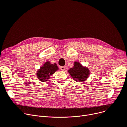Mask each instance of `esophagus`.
I'll list each match as a JSON object with an SVG mask.
<instances>
[{"mask_svg":"<svg viewBox=\"0 0 127 127\" xmlns=\"http://www.w3.org/2000/svg\"><path fill=\"white\" fill-rule=\"evenodd\" d=\"M60 68H61V70H62V71H65V66H61Z\"/></svg>","mask_w":127,"mask_h":127,"instance_id":"esophagus-1","label":"esophagus"}]
</instances>
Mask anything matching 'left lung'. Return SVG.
<instances>
[{
	"mask_svg": "<svg viewBox=\"0 0 127 127\" xmlns=\"http://www.w3.org/2000/svg\"><path fill=\"white\" fill-rule=\"evenodd\" d=\"M74 81L79 82H83L86 81L90 75V70L86 67L83 66L78 62H75L74 66L70 68L68 71Z\"/></svg>",
	"mask_w": 127,
	"mask_h": 127,
	"instance_id": "left-lung-1",
	"label": "left lung"
}]
</instances>
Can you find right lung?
Listing matches in <instances>:
<instances>
[{
	"label": "right lung",
	"mask_w": 127,
	"mask_h": 127,
	"mask_svg": "<svg viewBox=\"0 0 127 127\" xmlns=\"http://www.w3.org/2000/svg\"><path fill=\"white\" fill-rule=\"evenodd\" d=\"M58 69L59 67L56 63L51 64L49 61H47L43 66L37 70L36 76L40 81L45 82L50 79L52 75H53Z\"/></svg>",
	"instance_id": "1"
}]
</instances>
